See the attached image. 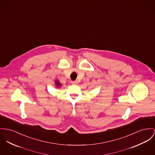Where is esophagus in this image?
I'll return each instance as SVG.
<instances>
[{"label":"esophagus","mask_w":155,"mask_h":155,"mask_svg":"<svg viewBox=\"0 0 155 155\" xmlns=\"http://www.w3.org/2000/svg\"><path fill=\"white\" fill-rule=\"evenodd\" d=\"M71 83H72V84H76L78 82L77 81H71Z\"/></svg>","instance_id":"esophagus-1"}]
</instances>
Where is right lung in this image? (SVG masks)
<instances>
[{
	"mask_svg": "<svg viewBox=\"0 0 155 155\" xmlns=\"http://www.w3.org/2000/svg\"><path fill=\"white\" fill-rule=\"evenodd\" d=\"M56 85H57L58 86H61V84L59 83V81H56Z\"/></svg>",
	"mask_w": 155,
	"mask_h": 155,
	"instance_id": "add662e5",
	"label": "right lung"
}]
</instances>
